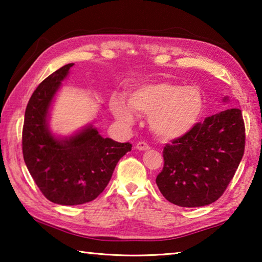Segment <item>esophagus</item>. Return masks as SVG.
<instances>
[{"label":"esophagus","instance_id":"esophagus-1","mask_svg":"<svg viewBox=\"0 0 262 262\" xmlns=\"http://www.w3.org/2000/svg\"><path fill=\"white\" fill-rule=\"evenodd\" d=\"M137 150H140V151H145V150H149L150 147L148 143H145V142H139V143L136 144L135 147Z\"/></svg>","mask_w":262,"mask_h":262}]
</instances>
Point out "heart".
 I'll list each match as a JSON object with an SVG mask.
<instances>
[{
    "mask_svg": "<svg viewBox=\"0 0 262 262\" xmlns=\"http://www.w3.org/2000/svg\"><path fill=\"white\" fill-rule=\"evenodd\" d=\"M128 106L121 99H111L114 117L123 125L134 122L136 113L149 115L150 129L158 139H180L196 125L203 111V97L196 86L159 82L142 85L127 96Z\"/></svg>",
    "mask_w": 262,
    "mask_h": 262,
    "instance_id": "heart-1",
    "label": "heart"
}]
</instances>
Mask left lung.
Here are the masks:
<instances>
[{
	"mask_svg": "<svg viewBox=\"0 0 262 262\" xmlns=\"http://www.w3.org/2000/svg\"><path fill=\"white\" fill-rule=\"evenodd\" d=\"M228 101V97L223 99ZM245 149V125L239 108H225L198 122L166 144L156 184L163 196L180 207L215 202L227 189Z\"/></svg>",
	"mask_w": 262,
	"mask_h": 262,
	"instance_id": "left-lung-1",
	"label": "left lung"
}]
</instances>
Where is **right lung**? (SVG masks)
<instances>
[{"label": "right lung", "instance_id": "1", "mask_svg": "<svg viewBox=\"0 0 262 262\" xmlns=\"http://www.w3.org/2000/svg\"><path fill=\"white\" fill-rule=\"evenodd\" d=\"M73 66L57 69L35 89L26 106L21 137L24 162L34 183L43 196L62 206L95 200L107 186L119 159L132 150L129 142L104 139L91 125L70 136L52 134V101Z\"/></svg>", "mask_w": 262, "mask_h": 262}]
</instances>
